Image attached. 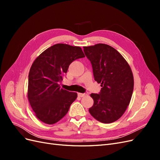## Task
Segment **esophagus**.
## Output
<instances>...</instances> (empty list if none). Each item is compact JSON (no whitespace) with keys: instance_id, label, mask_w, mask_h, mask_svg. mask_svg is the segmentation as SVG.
<instances>
[{"instance_id":"34e87169","label":"esophagus","mask_w":160,"mask_h":160,"mask_svg":"<svg viewBox=\"0 0 160 160\" xmlns=\"http://www.w3.org/2000/svg\"><path fill=\"white\" fill-rule=\"evenodd\" d=\"M86 94L85 93H78V96L80 97V98H83V97L85 96Z\"/></svg>"}]
</instances>
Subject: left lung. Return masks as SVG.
<instances>
[{"label":"left lung","mask_w":160,"mask_h":160,"mask_svg":"<svg viewBox=\"0 0 160 160\" xmlns=\"http://www.w3.org/2000/svg\"><path fill=\"white\" fill-rule=\"evenodd\" d=\"M83 49L91 62L95 80L101 87L99 94H91L94 103L89 111L101 123H113L123 115L132 99V69L123 57L108 45L99 43Z\"/></svg>","instance_id":"8db88e82"}]
</instances>
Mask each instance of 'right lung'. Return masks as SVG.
<instances>
[{
    "instance_id": "obj_1",
    "label": "right lung",
    "mask_w": 160,
    "mask_h": 160,
    "mask_svg": "<svg viewBox=\"0 0 160 160\" xmlns=\"http://www.w3.org/2000/svg\"><path fill=\"white\" fill-rule=\"evenodd\" d=\"M85 55L79 47L59 43L48 48L34 61L28 74L27 98L36 117L54 124L68 112L77 93L61 88L71 62Z\"/></svg>"
}]
</instances>
